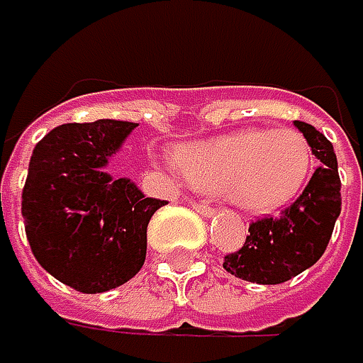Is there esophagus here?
Instances as JSON below:
<instances>
[{"label":"esophagus","instance_id":"1","mask_svg":"<svg viewBox=\"0 0 363 363\" xmlns=\"http://www.w3.org/2000/svg\"><path fill=\"white\" fill-rule=\"evenodd\" d=\"M199 213H203L205 218H209V216H213L216 213V207H211V205H205V203H194L192 205Z\"/></svg>","mask_w":363,"mask_h":363}]
</instances>
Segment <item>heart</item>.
Wrapping results in <instances>:
<instances>
[{"mask_svg": "<svg viewBox=\"0 0 363 363\" xmlns=\"http://www.w3.org/2000/svg\"><path fill=\"white\" fill-rule=\"evenodd\" d=\"M171 167L199 190H226L248 211H269L301 192L312 156L295 130L248 128L184 147Z\"/></svg>", "mask_w": 363, "mask_h": 363, "instance_id": "obj_1", "label": "heart"}]
</instances>
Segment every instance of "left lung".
<instances>
[{"label": "left lung", "mask_w": 363, "mask_h": 363, "mask_svg": "<svg viewBox=\"0 0 363 363\" xmlns=\"http://www.w3.org/2000/svg\"><path fill=\"white\" fill-rule=\"evenodd\" d=\"M312 154L314 169L303 192L278 216H265L248 226L246 244L224 257L222 267L248 282L280 284L319 261L340 216V177L334 145L306 121H295Z\"/></svg>", "instance_id": "1"}]
</instances>
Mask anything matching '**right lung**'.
<instances>
[{
    "mask_svg": "<svg viewBox=\"0 0 363 363\" xmlns=\"http://www.w3.org/2000/svg\"><path fill=\"white\" fill-rule=\"evenodd\" d=\"M134 128L117 119L64 123L33 147L21 203L27 242L35 261L74 291L104 293L137 276L147 224L167 205L106 173Z\"/></svg>",
    "mask_w": 363,
    "mask_h": 363,
    "instance_id": "1",
    "label": "right lung"
}]
</instances>
